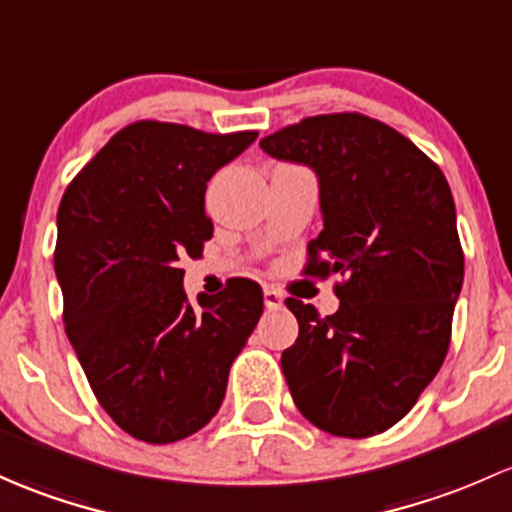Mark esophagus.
<instances>
[{
  "label": "esophagus",
  "mask_w": 512,
  "mask_h": 512,
  "mask_svg": "<svg viewBox=\"0 0 512 512\" xmlns=\"http://www.w3.org/2000/svg\"><path fill=\"white\" fill-rule=\"evenodd\" d=\"M282 294H279L277 289H272V286H265V306L269 311H274V308H282Z\"/></svg>",
  "instance_id": "obj_1"
}]
</instances>
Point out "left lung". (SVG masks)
Instances as JSON below:
<instances>
[{
	"instance_id": "8db88e82",
	"label": "left lung",
	"mask_w": 512,
	"mask_h": 512,
	"mask_svg": "<svg viewBox=\"0 0 512 512\" xmlns=\"http://www.w3.org/2000/svg\"><path fill=\"white\" fill-rule=\"evenodd\" d=\"M260 148L316 172L323 230L306 274L345 277L333 316L286 299L299 320L282 352L286 384L316 428L379 435L411 411L449 350L464 252L445 174L406 136L352 111L303 119Z\"/></svg>"
}]
</instances>
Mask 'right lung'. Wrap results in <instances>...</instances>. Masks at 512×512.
Returning a JSON list of instances; mask_svg holds the SVG:
<instances>
[{
	"mask_svg": "<svg viewBox=\"0 0 512 512\" xmlns=\"http://www.w3.org/2000/svg\"><path fill=\"white\" fill-rule=\"evenodd\" d=\"M255 138L136 121L60 201L55 277L65 333L101 408L136 440L167 445L204 428L262 316L252 279H230L192 306L179 267L201 257L213 235L206 182Z\"/></svg>",
	"mask_w": 512,
	"mask_h": 512,
	"instance_id": "right-lung-1",
	"label": "right lung"
}]
</instances>
